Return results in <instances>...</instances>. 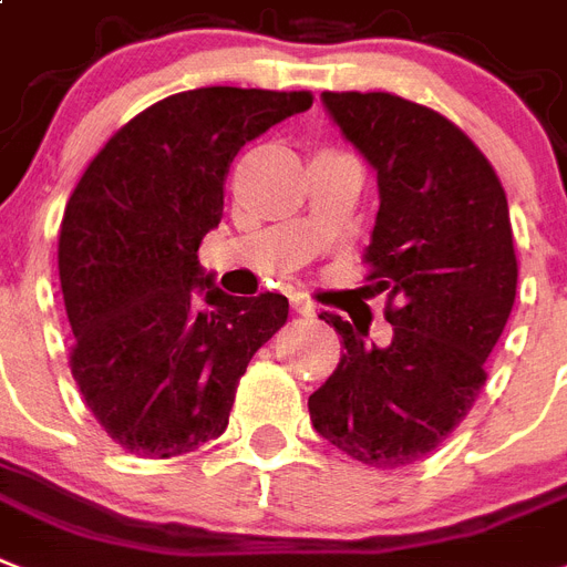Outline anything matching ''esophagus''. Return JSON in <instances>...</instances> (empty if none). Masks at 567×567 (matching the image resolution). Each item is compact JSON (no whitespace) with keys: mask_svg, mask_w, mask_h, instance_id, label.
<instances>
[{"mask_svg":"<svg viewBox=\"0 0 567 567\" xmlns=\"http://www.w3.org/2000/svg\"><path fill=\"white\" fill-rule=\"evenodd\" d=\"M291 306H293V311H297V315H302V317H315L317 315V308L311 306L306 297H293Z\"/></svg>","mask_w":567,"mask_h":567,"instance_id":"esophagus-1","label":"esophagus"}]
</instances>
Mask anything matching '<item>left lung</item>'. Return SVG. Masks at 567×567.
I'll return each mask as SVG.
<instances>
[{
	"label": "left lung",
	"instance_id": "left-lung-1",
	"mask_svg": "<svg viewBox=\"0 0 567 567\" xmlns=\"http://www.w3.org/2000/svg\"><path fill=\"white\" fill-rule=\"evenodd\" d=\"M379 177L363 259L388 297V347L320 315L343 343L338 370L308 395L315 431L375 468L434 451L463 422L515 302L509 206L498 174L457 124L390 92H323Z\"/></svg>",
	"mask_w": 567,
	"mask_h": 567
}]
</instances>
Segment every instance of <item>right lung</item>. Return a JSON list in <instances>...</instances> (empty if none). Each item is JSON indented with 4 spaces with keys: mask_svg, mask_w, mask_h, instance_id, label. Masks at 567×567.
Instances as JSON below:
<instances>
[{
    "mask_svg": "<svg viewBox=\"0 0 567 567\" xmlns=\"http://www.w3.org/2000/svg\"><path fill=\"white\" fill-rule=\"evenodd\" d=\"M311 101L177 92L113 133L78 179L58 241L69 367L92 416L131 454L179 457L224 434L238 379L288 320L282 293L220 291L197 247L220 224L238 151Z\"/></svg>",
    "mask_w": 567,
    "mask_h": 567,
    "instance_id": "obj_1",
    "label": "right lung"
}]
</instances>
